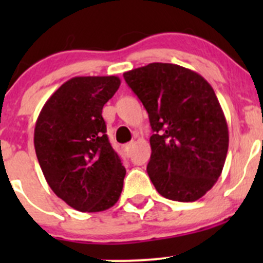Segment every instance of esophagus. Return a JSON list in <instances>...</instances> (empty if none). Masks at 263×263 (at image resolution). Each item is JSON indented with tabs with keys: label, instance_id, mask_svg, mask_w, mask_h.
Wrapping results in <instances>:
<instances>
[{
	"label": "esophagus",
	"instance_id": "1",
	"mask_svg": "<svg viewBox=\"0 0 263 263\" xmlns=\"http://www.w3.org/2000/svg\"><path fill=\"white\" fill-rule=\"evenodd\" d=\"M134 145H135V142L131 141V142H128V144H126L123 146L124 155H126L127 158H129V156H131V150H132V147H134Z\"/></svg>",
	"mask_w": 263,
	"mask_h": 263
}]
</instances>
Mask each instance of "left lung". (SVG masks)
I'll use <instances>...</instances> for the list:
<instances>
[{
	"label": "left lung",
	"mask_w": 263,
	"mask_h": 263,
	"mask_svg": "<svg viewBox=\"0 0 263 263\" xmlns=\"http://www.w3.org/2000/svg\"><path fill=\"white\" fill-rule=\"evenodd\" d=\"M148 113L153 136L147 174L163 197L193 202L214 187L229 146L214 89L190 68L150 63L123 73Z\"/></svg>",
	"instance_id": "8db88e82"
}]
</instances>
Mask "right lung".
<instances>
[{
    "label": "right lung",
    "instance_id": "right-lung-1",
    "mask_svg": "<svg viewBox=\"0 0 263 263\" xmlns=\"http://www.w3.org/2000/svg\"><path fill=\"white\" fill-rule=\"evenodd\" d=\"M117 76H78L42 108L34 129L39 165L53 192L81 213L116 205L126 169L107 136L102 110L116 94Z\"/></svg>",
    "mask_w": 263,
    "mask_h": 263
}]
</instances>
